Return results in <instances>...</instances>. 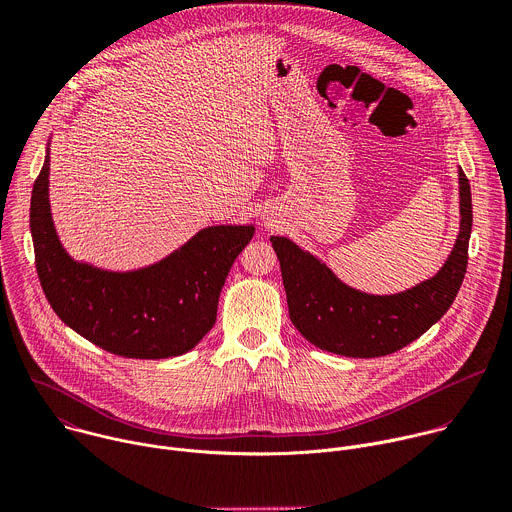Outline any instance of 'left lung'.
Listing matches in <instances>:
<instances>
[{
    "label": "left lung",
    "mask_w": 512,
    "mask_h": 512,
    "mask_svg": "<svg viewBox=\"0 0 512 512\" xmlns=\"http://www.w3.org/2000/svg\"><path fill=\"white\" fill-rule=\"evenodd\" d=\"M460 233L442 269L391 296H373L340 281L332 269L287 237H271L287 296L289 320L314 346L352 358H375L417 340L454 304L466 275L472 194L462 168Z\"/></svg>",
    "instance_id": "8db88e82"
}]
</instances>
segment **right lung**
Here are the masks:
<instances>
[{
	"label": "right lung",
	"instance_id": "obj_1",
	"mask_svg": "<svg viewBox=\"0 0 512 512\" xmlns=\"http://www.w3.org/2000/svg\"><path fill=\"white\" fill-rule=\"evenodd\" d=\"M48 152L32 190L30 231L40 285L56 316L119 356L154 360L192 350L214 326L225 279L255 227H206L162 261L133 271L75 261L52 223Z\"/></svg>",
	"mask_w": 512,
	"mask_h": 512
}]
</instances>
